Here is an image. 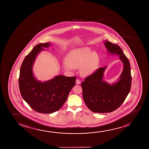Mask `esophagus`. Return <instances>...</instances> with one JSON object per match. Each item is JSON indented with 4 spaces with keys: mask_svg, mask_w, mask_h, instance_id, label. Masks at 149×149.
Listing matches in <instances>:
<instances>
[{
    "mask_svg": "<svg viewBox=\"0 0 149 149\" xmlns=\"http://www.w3.org/2000/svg\"><path fill=\"white\" fill-rule=\"evenodd\" d=\"M76 84H80V81L79 79H76Z\"/></svg>",
    "mask_w": 149,
    "mask_h": 149,
    "instance_id": "esophagus-1",
    "label": "esophagus"
}]
</instances>
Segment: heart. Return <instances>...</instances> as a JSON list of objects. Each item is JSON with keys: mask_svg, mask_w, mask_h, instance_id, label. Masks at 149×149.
Instances as JSON below:
<instances>
[{"mask_svg": "<svg viewBox=\"0 0 149 149\" xmlns=\"http://www.w3.org/2000/svg\"><path fill=\"white\" fill-rule=\"evenodd\" d=\"M67 61L63 62V67L68 71H72L80 67L82 75H90L98 67L99 58L97 53L88 47L73 49L68 54Z\"/></svg>", "mask_w": 149, "mask_h": 149, "instance_id": "b5f03b06", "label": "heart"}]
</instances>
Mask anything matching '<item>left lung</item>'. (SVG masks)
Returning <instances> with one entry per match:
<instances>
[{
	"mask_svg": "<svg viewBox=\"0 0 149 149\" xmlns=\"http://www.w3.org/2000/svg\"><path fill=\"white\" fill-rule=\"evenodd\" d=\"M108 54L117 55L123 63L118 80L111 84L105 81L104 73L107 67L100 68L81 83L85 104L92 111L106 113L116 110L128 96L131 86L130 63L118 45L104 41Z\"/></svg>",
	"mask_w": 149,
	"mask_h": 149,
	"instance_id": "left-lung-1",
	"label": "left lung"
}]
</instances>
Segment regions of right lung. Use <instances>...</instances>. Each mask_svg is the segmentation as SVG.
Listing matches in <instances>:
<instances>
[{
	"mask_svg": "<svg viewBox=\"0 0 149 149\" xmlns=\"http://www.w3.org/2000/svg\"><path fill=\"white\" fill-rule=\"evenodd\" d=\"M51 43H41L33 48L21 66L19 86L21 95L31 108L42 113H52L59 110L75 84L76 77L57 75L42 82L35 77L33 65L37 55Z\"/></svg>",
	"mask_w": 149,
	"mask_h": 149,
	"instance_id": "1",
	"label": "right lung"
}]
</instances>
